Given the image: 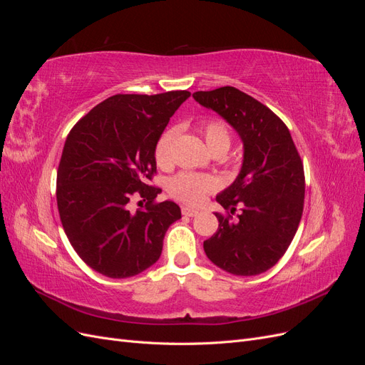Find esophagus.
<instances>
[{"instance_id": "obj_1", "label": "esophagus", "mask_w": 365, "mask_h": 365, "mask_svg": "<svg viewBox=\"0 0 365 365\" xmlns=\"http://www.w3.org/2000/svg\"><path fill=\"white\" fill-rule=\"evenodd\" d=\"M181 212H182L184 216H189V217H193V216H196L197 213H200V212H197V210L190 208V207H182Z\"/></svg>"}]
</instances>
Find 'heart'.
I'll use <instances>...</instances> for the list:
<instances>
[{"mask_svg": "<svg viewBox=\"0 0 365 365\" xmlns=\"http://www.w3.org/2000/svg\"><path fill=\"white\" fill-rule=\"evenodd\" d=\"M201 132L205 140V145L210 152L215 153L219 150L227 152L231 143L230 132L227 126L219 120H207L201 126ZM175 137V130L169 129L161 134L155 146V160L160 165L170 164V146ZM217 187V180L212 175L205 173H193V172H182L176 175L169 182V192L176 200H180L185 204L197 205L201 204L207 193L213 192Z\"/></svg>", "mask_w": 365, "mask_h": 365, "instance_id": "b5f03b06", "label": "heart"}]
</instances>
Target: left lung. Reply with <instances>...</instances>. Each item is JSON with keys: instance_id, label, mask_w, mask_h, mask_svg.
<instances>
[{"instance_id": "left-lung-1", "label": "left lung", "mask_w": 365, "mask_h": 365, "mask_svg": "<svg viewBox=\"0 0 365 365\" xmlns=\"http://www.w3.org/2000/svg\"><path fill=\"white\" fill-rule=\"evenodd\" d=\"M233 128L244 145V160L233 184L216 201L233 215L215 213L219 227L204 242L207 257L235 275H259L272 268L297 233L304 204L303 163L283 121L269 108L235 86L193 93Z\"/></svg>"}]
</instances>
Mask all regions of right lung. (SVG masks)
I'll return each mask as SVG.
<instances>
[{"label":"right lung","instance_id":"add662e5","mask_svg":"<svg viewBox=\"0 0 365 365\" xmlns=\"http://www.w3.org/2000/svg\"><path fill=\"white\" fill-rule=\"evenodd\" d=\"M189 97L113 96L77 121L65 141L56 182L61 222L79 257L105 277H134L152 267L165 231L181 219L175 202H153L161 189L148 182L157 172V141ZM135 191L147 205L132 212Z\"/></svg>","mask_w":365,"mask_h":365}]
</instances>
